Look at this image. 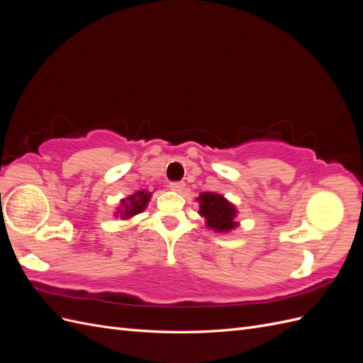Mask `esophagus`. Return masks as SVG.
Segmentation results:
<instances>
[{"label": "esophagus", "mask_w": 363, "mask_h": 363, "mask_svg": "<svg viewBox=\"0 0 363 363\" xmlns=\"http://www.w3.org/2000/svg\"><path fill=\"white\" fill-rule=\"evenodd\" d=\"M184 186L186 184L183 182H172V183H169V188L174 192H182L184 189Z\"/></svg>", "instance_id": "esophagus-1"}]
</instances>
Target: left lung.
Instances as JSON below:
<instances>
[{"instance_id": "left-lung-1", "label": "left lung", "mask_w": 363, "mask_h": 363, "mask_svg": "<svg viewBox=\"0 0 363 363\" xmlns=\"http://www.w3.org/2000/svg\"><path fill=\"white\" fill-rule=\"evenodd\" d=\"M196 201L200 203L199 213L204 218L206 227L216 233H228L235 230L239 223L236 221L238 208L228 201L224 195L215 192H203Z\"/></svg>"}]
</instances>
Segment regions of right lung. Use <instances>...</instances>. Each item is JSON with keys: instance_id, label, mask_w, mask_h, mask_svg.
Instances as JSON below:
<instances>
[{"instance_id": "add662e5", "label": "right lung", "mask_w": 363, "mask_h": 363, "mask_svg": "<svg viewBox=\"0 0 363 363\" xmlns=\"http://www.w3.org/2000/svg\"><path fill=\"white\" fill-rule=\"evenodd\" d=\"M151 195H152V192H148L145 189L136 191L135 194H131V195L125 196V199L121 200L113 215L116 218L123 219V221H125V219H131L138 213L145 211L150 200H151Z\"/></svg>"}]
</instances>
